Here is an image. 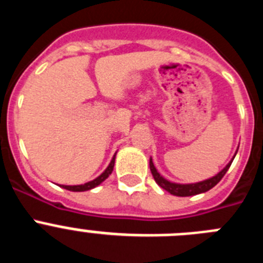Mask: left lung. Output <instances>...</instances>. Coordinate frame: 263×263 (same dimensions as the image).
I'll return each mask as SVG.
<instances>
[{
    "mask_svg": "<svg viewBox=\"0 0 263 263\" xmlns=\"http://www.w3.org/2000/svg\"><path fill=\"white\" fill-rule=\"evenodd\" d=\"M233 162V160H232ZM231 163H228L227 167H225L222 171L217 174L213 178L208 179V180H204V182L200 183H195V184H176V183H171L168 180H166L164 178L159 175V173L157 171V168L154 167V163H153V160L150 159V170H152V174L154 176V180L158 183V185L168 191L171 195H175V196H194V195L201 194V192H206L210 191L211 188L215 187L220 180L222 179V176L227 174V171L231 167Z\"/></svg>",
    "mask_w": 263,
    "mask_h": 263,
    "instance_id": "1",
    "label": "left lung"
}]
</instances>
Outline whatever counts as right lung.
I'll return each instance as SVG.
<instances>
[{"label": "right lung", "mask_w": 263, "mask_h": 263, "mask_svg": "<svg viewBox=\"0 0 263 263\" xmlns=\"http://www.w3.org/2000/svg\"><path fill=\"white\" fill-rule=\"evenodd\" d=\"M115 157H113L111 162L109 163L108 168H106L105 171H104V173L99 176V178H96L95 180H92V182H88V183H85V184H80V185H62V187L66 188V190H68V191H75V192L88 191V190H92V188L97 187V185L101 184V183H103L109 175H110L111 171H113V167H115Z\"/></svg>", "instance_id": "add662e5"}]
</instances>
